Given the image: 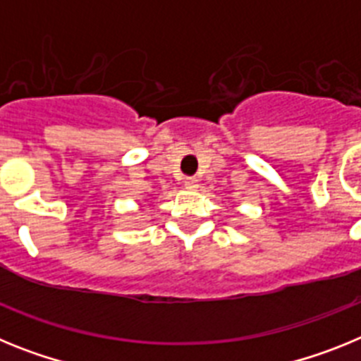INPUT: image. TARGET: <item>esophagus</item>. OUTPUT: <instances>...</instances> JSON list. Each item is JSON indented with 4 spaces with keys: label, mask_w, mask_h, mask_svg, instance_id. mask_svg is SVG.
Returning a JSON list of instances; mask_svg holds the SVG:
<instances>
[{
    "label": "esophagus",
    "mask_w": 361,
    "mask_h": 361,
    "mask_svg": "<svg viewBox=\"0 0 361 361\" xmlns=\"http://www.w3.org/2000/svg\"><path fill=\"white\" fill-rule=\"evenodd\" d=\"M184 186H186L188 190H195V188L199 186V180H197L195 177H186L184 178Z\"/></svg>",
    "instance_id": "esophagus-1"
}]
</instances>
